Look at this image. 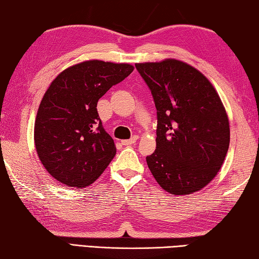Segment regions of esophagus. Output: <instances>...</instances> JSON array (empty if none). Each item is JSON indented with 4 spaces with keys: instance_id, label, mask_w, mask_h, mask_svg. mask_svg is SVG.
I'll list each match as a JSON object with an SVG mask.
<instances>
[{
    "instance_id": "34e87169",
    "label": "esophagus",
    "mask_w": 259,
    "mask_h": 259,
    "mask_svg": "<svg viewBox=\"0 0 259 259\" xmlns=\"http://www.w3.org/2000/svg\"><path fill=\"white\" fill-rule=\"evenodd\" d=\"M138 139V136H133L130 139H125V140H122V145L124 146H129V145H133V144H135L136 142H137Z\"/></svg>"
}]
</instances>
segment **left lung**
<instances>
[{
    "label": "left lung",
    "mask_w": 259,
    "mask_h": 259,
    "mask_svg": "<svg viewBox=\"0 0 259 259\" xmlns=\"http://www.w3.org/2000/svg\"><path fill=\"white\" fill-rule=\"evenodd\" d=\"M156 107V150L147 165L164 191L186 195L212 181L230 146L222 100L198 69L176 59L136 64Z\"/></svg>",
    "instance_id": "8db88e82"
}]
</instances>
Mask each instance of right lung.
<instances>
[{
    "instance_id": "obj_1",
    "label": "right lung",
    "mask_w": 259,
    "mask_h": 259,
    "mask_svg": "<svg viewBox=\"0 0 259 259\" xmlns=\"http://www.w3.org/2000/svg\"><path fill=\"white\" fill-rule=\"evenodd\" d=\"M134 71L129 64L83 61L65 69L47 90L34 128L37 155L47 171L69 187L93 184L115 155L97 103Z\"/></svg>"
}]
</instances>
